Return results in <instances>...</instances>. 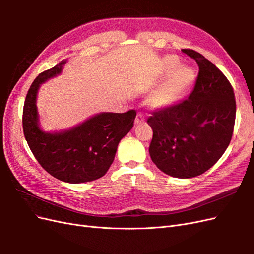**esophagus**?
Listing matches in <instances>:
<instances>
[{
	"label": "esophagus",
	"mask_w": 254,
	"mask_h": 254,
	"mask_svg": "<svg viewBox=\"0 0 254 254\" xmlns=\"http://www.w3.org/2000/svg\"><path fill=\"white\" fill-rule=\"evenodd\" d=\"M145 121V118H144V115L142 114V113H137L136 114V118H135V120H134V123L135 124L137 125V124H142V123Z\"/></svg>",
	"instance_id": "esophagus-1"
}]
</instances>
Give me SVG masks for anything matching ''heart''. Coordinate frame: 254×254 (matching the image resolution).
I'll use <instances>...</instances> for the list:
<instances>
[{
    "mask_svg": "<svg viewBox=\"0 0 254 254\" xmlns=\"http://www.w3.org/2000/svg\"><path fill=\"white\" fill-rule=\"evenodd\" d=\"M178 58L166 56L163 59L162 73L168 77L152 91L149 96V105L153 108H166L177 103L187 93L195 81V72L189 66H180Z\"/></svg>",
    "mask_w": 254,
    "mask_h": 254,
    "instance_id": "1",
    "label": "heart"
}]
</instances>
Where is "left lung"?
Instances as JSON below:
<instances>
[{
  "mask_svg": "<svg viewBox=\"0 0 254 254\" xmlns=\"http://www.w3.org/2000/svg\"><path fill=\"white\" fill-rule=\"evenodd\" d=\"M196 60L194 90L179 104L152 112L149 155L160 171L176 178H193L211 168L232 139L236 103L231 83L201 54L182 50Z\"/></svg>",
  "mask_w": 254,
  "mask_h": 254,
  "instance_id": "1",
  "label": "left lung"
}]
</instances>
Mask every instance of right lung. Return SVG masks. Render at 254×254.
Here are the masks:
<instances>
[{"instance_id":"right-lung-1","label":"right lung","mask_w":254,"mask_h":254,"mask_svg":"<svg viewBox=\"0 0 254 254\" xmlns=\"http://www.w3.org/2000/svg\"><path fill=\"white\" fill-rule=\"evenodd\" d=\"M65 63L40 73L32 83L23 108V131L35 158L50 175L64 182L83 183L108 172L120 141L133 127L136 112H102L64 131H43L36 106L38 90L59 75Z\"/></svg>"}]
</instances>
